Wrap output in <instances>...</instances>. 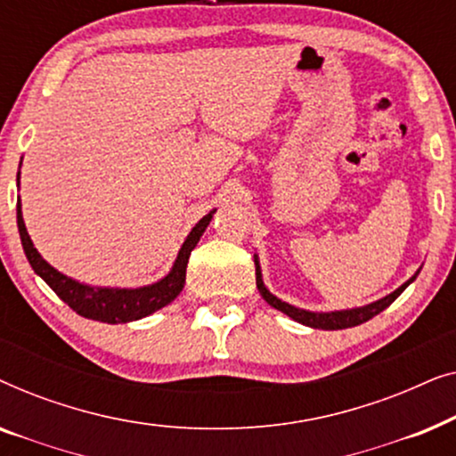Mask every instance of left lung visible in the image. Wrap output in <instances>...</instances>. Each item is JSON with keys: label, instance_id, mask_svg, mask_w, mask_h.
I'll return each mask as SVG.
<instances>
[{"label": "left lung", "instance_id": "obj_1", "mask_svg": "<svg viewBox=\"0 0 456 456\" xmlns=\"http://www.w3.org/2000/svg\"><path fill=\"white\" fill-rule=\"evenodd\" d=\"M419 273V272H417ZM417 273L411 280H407L403 286H398L395 292H390V295H386L384 298H379L376 303H370L365 305V307H354V309H342V311H330V314H317V311H307V309H298L295 305H289L284 301H280L278 297H273L270 290L265 289L264 284V278H261V267H259V261L255 257V278H257V289L261 292V297L265 298L267 303L272 305L273 309L282 311L292 320L303 323V326H309V328H317V330H345V328H353V326H359V323H363L367 320H371L373 315H378L379 311H384L388 305H392L398 298V295L407 289V286L413 282L417 278Z\"/></svg>", "mask_w": 456, "mask_h": 456}]
</instances>
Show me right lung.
Masks as SVG:
<instances>
[{
  "instance_id": "obj_1",
  "label": "right lung",
  "mask_w": 456,
  "mask_h": 456,
  "mask_svg": "<svg viewBox=\"0 0 456 456\" xmlns=\"http://www.w3.org/2000/svg\"><path fill=\"white\" fill-rule=\"evenodd\" d=\"M20 178V172H18ZM216 209L209 211L208 216H203L201 220L195 224V228L191 230V234L186 236V240L180 247L178 257L174 261L170 273L166 278H161L159 282L141 286V289H103V286H89L64 276V273L55 270L41 257L37 251L33 240L27 232L22 220V205L18 199L16 205V220H18V232H20L22 248L27 253V259L35 273L45 280L49 289L58 295L72 311H77L78 315L86 317V320H95L103 323H126L141 320V317L151 315L153 311L166 307L167 303H172L174 298L180 295V290L184 289L186 280V264H189L191 251L197 247L199 239H201L205 228L209 226L211 217H214Z\"/></svg>"
}]
</instances>
